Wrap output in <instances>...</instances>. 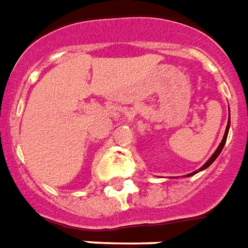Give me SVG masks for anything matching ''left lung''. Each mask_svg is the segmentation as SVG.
Listing matches in <instances>:
<instances>
[{"mask_svg": "<svg viewBox=\"0 0 248 248\" xmlns=\"http://www.w3.org/2000/svg\"><path fill=\"white\" fill-rule=\"evenodd\" d=\"M229 129H230V113H229V121H227V126H226V130H225V135H223V139H222V142L219 143V146H218V148H217V150H216V151H214V154H213L212 156H210V159H209V160L206 161V163H205V164H203V166L201 167V168H200L199 170H196V172H192V173H188V175H186V176H188V177H189V176L196 175V173H197V172H200V170H206V168H208V167L210 166V164H212L213 161L217 159L218 155L221 154L222 148H223V146H225V143H226L227 134H229Z\"/></svg>", "mask_w": 248, "mask_h": 248, "instance_id": "obj_1", "label": "left lung"}]
</instances>
